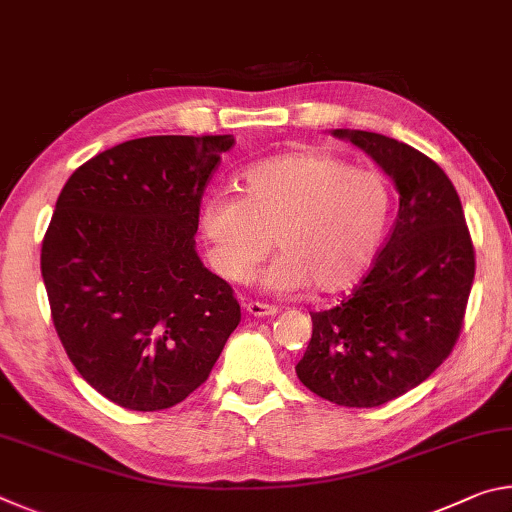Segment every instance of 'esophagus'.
I'll return each instance as SVG.
<instances>
[{
	"mask_svg": "<svg viewBox=\"0 0 512 512\" xmlns=\"http://www.w3.org/2000/svg\"><path fill=\"white\" fill-rule=\"evenodd\" d=\"M246 311L255 318H266V316H275L277 307L266 305V302H259V300H250V302H246Z\"/></svg>",
	"mask_w": 512,
	"mask_h": 512,
	"instance_id": "1",
	"label": "esophagus"
}]
</instances>
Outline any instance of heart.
I'll return each mask as SVG.
<instances>
[{
  "instance_id": "b5f03b06",
  "label": "heart",
  "mask_w": 512,
  "mask_h": 512,
  "mask_svg": "<svg viewBox=\"0 0 512 512\" xmlns=\"http://www.w3.org/2000/svg\"><path fill=\"white\" fill-rule=\"evenodd\" d=\"M239 187L241 198L207 196L198 225L214 268L232 282H246L275 241L282 255L264 287L277 293L309 284L318 293L350 289L375 259L393 212V189L379 171L309 149L253 164Z\"/></svg>"
}]
</instances>
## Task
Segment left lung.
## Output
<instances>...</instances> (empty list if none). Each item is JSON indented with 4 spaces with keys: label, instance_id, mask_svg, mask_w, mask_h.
<instances>
[{
    "label": "left lung",
    "instance_id": "left-lung-1",
    "mask_svg": "<svg viewBox=\"0 0 512 512\" xmlns=\"http://www.w3.org/2000/svg\"><path fill=\"white\" fill-rule=\"evenodd\" d=\"M361 146L400 192L368 273L339 305L311 311L298 379L339 406L372 409L411 391L452 354L474 280V244L452 180L393 137L334 131Z\"/></svg>",
    "mask_w": 512,
    "mask_h": 512
}]
</instances>
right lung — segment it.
<instances>
[{"label": "right lung", "instance_id": "1", "mask_svg": "<svg viewBox=\"0 0 512 512\" xmlns=\"http://www.w3.org/2000/svg\"><path fill=\"white\" fill-rule=\"evenodd\" d=\"M232 135H155L81 164L42 239L51 320L69 361L110 402L171 409L210 377L241 320L201 264L198 212Z\"/></svg>", "mask_w": 512, "mask_h": 512}]
</instances>
